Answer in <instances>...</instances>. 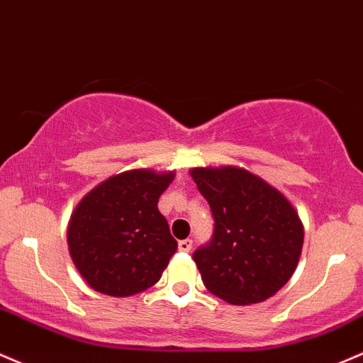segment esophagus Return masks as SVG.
<instances>
[{
    "instance_id": "34e87169",
    "label": "esophagus",
    "mask_w": 363,
    "mask_h": 363,
    "mask_svg": "<svg viewBox=\"0 0 363 363\" xmlns=\"http://www.w3.org/2000/svg\"><path fill=\"white\" fill-rule=\"evenodd\" d=\"M178 248H180V252H190V248H192V240H180V242H178Z\"/></svg>"
}]
</instances>
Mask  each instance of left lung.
I'll return each instance as SVG.
<instances>
[{"instance_id":"left-lung-1","label":"left lung","mask_w":363,"mask_h":363,"mask_svg":"<svg viewBox=\"0 0 363 363\" xmlns=\"http://www.w3.org/2000/svg\"><path fill=\"white\" fill-rule=\"evenodd\" d=\"M190 174L214 218L213 236L192 255L203 284L228 303L264 302L296 269L303 245L298 214L247 169L194 168Z\"/></svg>"}]
</instances>
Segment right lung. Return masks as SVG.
Instances as JSON below:
<instances>
[{
	"instance_id": "add662e5",
	"label": "right lung",
	"mask_w": 363,
	"mask_h": 363,
	"mask_svg": "<svg viewBox=\"0 0 363 363\" xmlns=\"http://www.w3.org/2000/svg\"><path fill=\"white\" fill-rule=\"evenodd\" d=\"M173 178V171H125L80 201L68 225V248L89 286L109 296H130L160 281L178 250L157 209Z\"/></svg>"
}]
</instances>
